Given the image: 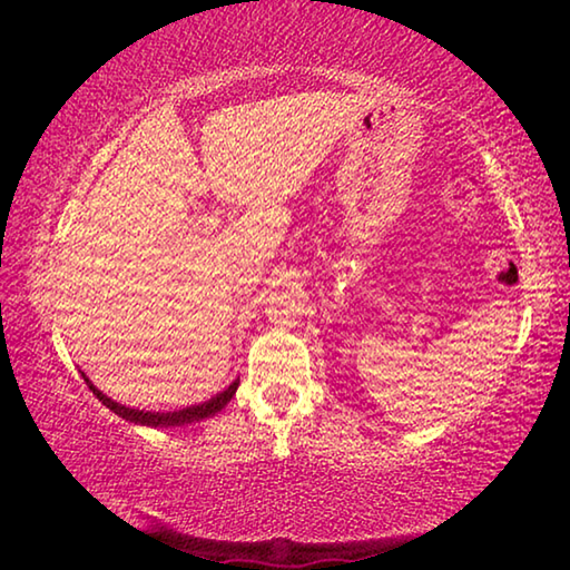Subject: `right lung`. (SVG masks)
Wrapping results in <instances>:
<instances>
[{"mask_svg":"<svg viewBox=\"0 0 570 570\" xmlns=\"http://www.w3.org/2000/svg\"><path fill=\"white\" fill-rule=\"evenodd\" d=\"M82 377H85V382H88V387L92 390L95 397H98L105 404V407L118 414V417H122V420L135 422V424H142V428H183V424L214 417V414H218L220 410L226 407V404L230 402V397H234L236 390H238V380H234L224 392H218L216 397H210V400L200 402V404H190V407L173 410V412H148V410L125 407V404L110 400L108 394L95 387V384L90 382V377L85 372H82Z\"/></svg>","mask_w":570,"mask_h":570,"instance_id":"add662e5","label":"right lung"}]
</instances>
